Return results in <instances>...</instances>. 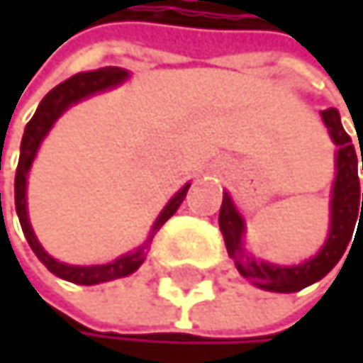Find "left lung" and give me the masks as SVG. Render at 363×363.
<instances>
[{
	"label": "left lung",
	"instance_id": "8db88e82",
	"mask_svg": "<svg viewBox=\"0 0 363 363\" xmlns=\"http://www.w3.org/2000/svg\"><path fill=\"white\" fill-rule=\"evenodd\" d=\"M320 115H323V121L333 143L337 145V152H335V183L331 191L329 237L315 257L307 259L301 266H274V263L257 261L255 257H248L242 248V237L246 230L244 218L235 208L233 198L224 191V200L220 206V230L224 235L226 250L235 259V268L240 270V274L261 289L289 294V291H298L327 277L335 268V263L342 259L344 250L351 246L355 222L363 220V194H359V176H357L359 161L363 165V152L362 159L359 155H355L353 141L342 128L340 113L335 108H327Z\"/></svg>",
	"mask_w": 363,
	"mask_h": 363
}]
</instances>
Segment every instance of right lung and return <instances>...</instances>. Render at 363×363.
<instances>
[{
	"mask_svg": "<svg viewBox=\"0 0 363 363\" xmlns=\"http://www.w3.org/2000/svg\"><path fill=\"white\" fill-rule=\"evenodd\" d=\"M128 78V72L121 67H102L97 69V72H84V74H76L69 80L60 82L58 86H54L43 100H40L34 117L28 121L26 126V133H23V139H21V155H19V165H17V176H15V206H17V216H19V222H21V228H23V235L30 244V248L34 250V255L40 259V263L52 272L56 274L58 279H65V281H72V283H78V285H97V283H106V281H113V279H121V277H128L133 274L145 259V248L147 244L152 242V237L155 233L176 213V208L180 206V202L185 200L187 196V189H189V183L180 189L161 211V216L157 218L155 226H152V233H150V240L137 248L135 252H128L119 259H115L113 263H102V266H67V263H60L56 261L52 255H48L43 250V246L38 244L36 235L30 226V220H28V202H26V185H28V172L32 167V161L36 157V150L40 145V141L45 139V135L50 133V128L56 123V119L80 100L84 97L93 95V93H100V91H106V89H113L117 84H121L123 80Z\"/></svg>",
	"mask_w": 363,
	"mask_h": 363,
	"instance_id": "1",
	"label": "right lung"
}]
</instances>
